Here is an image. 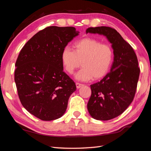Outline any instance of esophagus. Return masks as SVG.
Returning a JSON list of instances; mask_svg holds the SVG:
<instances>
[{
	"label": "esophagus",
	"instance_id": "esophagus-1",
	"mask_svg": "<svg viewBox=\"0 0 151 151\" xmlns=\"http://www.w3.org/2000/svg\"><path fill=\"white\" fill-rule=\"evenodd\" d=\"M76 88H80L81 87H82L83 86V84H81V83H76Z\"/></svg>",
	"mask_w": 151,
	"mask_h": 151
}]
</instances>
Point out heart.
<instances>
[{
    "label": "heart",
    "instance_id": "1",
    "mask_svg": "<svg viewBox=\"0 0 151 151\" xmlns=\"http://www.w3.org/2000/svg\"><path fill=\"white\" fill-rule=\"evenodd\" d=\"M74 50L64 48L61 55L64 70L71 75L82 64L83 68L75 74L76 80L87 81L99 80L109 72L114 59V52L108 44L93 38H85L73 44Z\"/></svg>",
    "mask_w": 151,
    "mask_h": 151
}]
</instances>
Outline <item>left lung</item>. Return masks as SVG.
Masks as SVG:
<instances>
[{"label":"left lung","instance_id":"8db88e82","mask_svg":"<svg viewBox=\"0 0 151 151\" xmlns=\"http://www.w3.org/2000/svg\"><path fill=\"white\" fill-rule=\"evenodd\" d=\"M86 33L105 36L114 52L111 71L100 81L90 85L92 94L87 104L93 119L107 121L122 114L133 101L140 75L139 63L131 45L116 29L90 27Z\"/></svg>","mask_w":151,"mask_h":151}]
</instances>
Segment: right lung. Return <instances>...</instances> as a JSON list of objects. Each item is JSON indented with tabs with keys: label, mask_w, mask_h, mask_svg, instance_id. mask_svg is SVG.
<instances>
[{
	"label": "right lung",
	"mask_w": 151,
	"mask_h": 151,
	"mask_svg": "<svg viewBox=\"0 0 151 151\" xmlns=\"http://www.w3.org/2000/svg\"><path fill=\"white\" fill-rule=\"evenodd\" d=\"M79 33L74 27H47L26 43L17 59L14 81L21 104L44 121L61 118L76 89L63 71L61 55Z\"/></svg>",
	"instance_id": "add662e5"
}]
</instances>
